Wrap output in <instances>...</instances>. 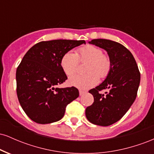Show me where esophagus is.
I'll list each match as a JSON object with an SVG mask.
<instances>
[{
    "label": "esophagus",
    "mask_w": 154,
    "mask_h": 154,
    "mask_svg": "<svg viewBox=\"0 0 154 154\" xmlns=\"http://www.w3.org/2000/svg\"><path fill=\"white\" fill-rule=\"evenodd\" d=\"M79 95H82L85 93V91H82V90H79Z\"/></svg>",
    "instance_id": "esophagus-1"
}]
</instances>
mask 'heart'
<instances>
[{
  "mask_svg": "<svg viewBox=\"0 0 154 154\" xmlns=\"http://www.w3.org/2000/svg\"><path fill=\"white\" fill-rule=\"evenodd\" d=\"M79 61L86 62L85 75H75L70 77L68 83L79 89L88 90L98 84L100 78H106L111 68L110 57L103 54L100 48L93 45H86L79 48L76 54L68 51L63 55L61 59V66L67 76H72L77 72ZM100 77H98V76Z\"/></svg>",
  "mask_w": 154,
  "mask_h": 154,
  "instance_id": "1",
  "label": "heart"
}]
</instances>
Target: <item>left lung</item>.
Listing matches in <instances>:
<instances>
[{"label": "left lung", "mask_w": 154, "mask_h": 154, "mask_svg": "<svg viewBox=\"0 0 154 154\" xmlns=\"http://www.w3.org/2000/svg\"><path fill=\"white\" fill-rule=\"evenodd\" d=\"M89 43L107 51L111 68L105 80L89 91L94 102L86 108L85 115L94 125L109 126L119 121L135 101L140 73L131 52L122 44L106 39H94ZM106 89L109 90L106 95L100 93Z\"/></svg>", "instance_id": "obj_1"}]
</instances>
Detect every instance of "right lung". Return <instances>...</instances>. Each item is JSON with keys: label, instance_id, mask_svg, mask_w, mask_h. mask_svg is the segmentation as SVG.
Listing matches in <instances>:
<instances>
[{"label": "right lung", "instance_id": "add662e5", "mask_svg": "<svg viewBox=\"0 0 154 154\" xmlns=\"http://www.w3.org/2000/svg\"><path fill=\"white\" fill-rule=\"evenodd\" d=\"M83 43L85 40L42 41L24 55L16 73L17 93L21 106L32 121L43 125L59 121L66 106L78 98L76 88L55 86L67 79L61 66L62 56Z\"/></svg>", "mask_w": 154, "mask_h": 154}]
</instances>
